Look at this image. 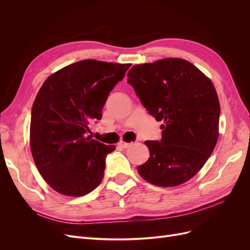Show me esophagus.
Instances as JSON below:
<instances>
[{
  "mask_svg": "<svg viewBox=\"0 0 250 250\" xmlns=\"http://www.w3.org/2000/svg\"><path fill=\"white\" fill-rule=\"evenodd\" d=\"M118 145H119L121 148L127 149V148H129V147H130L131 144H130V143H126V142H124V141H120Z\"/></svg>",
  "mask_w": 250,
  "mask_h": 250,
  "instance_id": "obj_1",
  "label": "esophagus"
}]
</instances>
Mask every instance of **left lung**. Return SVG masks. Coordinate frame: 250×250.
<instances>
[{"label":"left lung","instance_id":"obj_1","mask_svg":"<svg viewBox=\"0 0 250 250\" xmlns=\"http://www.w3.org/2000/svg\"><path fill=\"white\" fill-rule=\"evenodd\" d=\"M127 77L143 106L164 122L162 140L145 142L150 156L139 174L157 187L185 184L203 167L218 141L220 104L213 83L181 58L133 65Z\"/></svg>","mask_w":250,"mask_h":250}]
</instances>
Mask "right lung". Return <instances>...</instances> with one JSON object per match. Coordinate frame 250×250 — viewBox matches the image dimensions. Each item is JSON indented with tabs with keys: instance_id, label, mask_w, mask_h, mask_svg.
<instances>
[{
	"instance_id": "add662e5",
	"label": "right lung",
	"mask_w": 250,
	"mask_h": 250,
	"mask_svg": "<svg viewBox=\"0 0 250 250\" xmlns=\"http://www.w3.org/2000/svg\"><path fill=\"white\" fill-rule=\"evenodd\" d=\"M129 66L85 59L43 82L32 106L30 146L41 175L56 192L79 197L100 185L116 147L92 139L88 125L102 118L109 93Z\"/></svg>"
}]
</instances>
